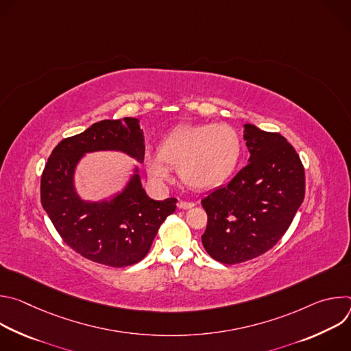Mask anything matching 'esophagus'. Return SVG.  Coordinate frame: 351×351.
I'll return each mask as SVG.
<instances>
[{
    "mask_svg": "<svg viewBox=\"0 0 351 351\" xmlns=\"http://www.w3.org/2000/svg\"><path fill=\"white\" fill-rule=\"evenodd\" d=\"M178 207H179L180 210H189V208L194 207V203H193V202H184V199H179Z\"/></svg>",
    "mask_w": 351,
    "mask_h": 351,
    "instance_id": "esophagus-1",
    "label": "esophagus"
}]
</instances>
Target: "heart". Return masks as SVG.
<instances>
[{
    "label": "heart",
    "instance_id": "b5f03b06",
    "mask_svg": "<svg viewBox=\"0 0 351 351\" xmlns=\"http://www.w3.org/2000/svg\"><path fill=\"white\" fill-rule=\"evenodd\" d=\"M160 156L145 154L144 167L156 180H168L176 168L182 180L194 189H213L234 171L240 153L239 133L225 123L182 125L160 143Z\"/></svg>",
    "mask_w": 351,
    "mask_h": 351
}]
</instances>
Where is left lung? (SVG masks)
<instances>
[{"label": "left lung", "instance_id": "1", "mask_svg": "<svg viewBox=\"0 0 351 351\" xmlns=\"http://www.w3.org/2000/svg\"><path fill=\"white\" fill-rule=\"evenodd\" d=\"M248 164L202 199L208 215L206 252L234 265L271 250L289 229L306 194V173L294 147L276 132L244 125Z\"/></svg>", "mask_w": 351, "mask_h": 351}]
</instances>
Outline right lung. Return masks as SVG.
Listing matches in <instances>:
<instances>
[{
  "mask_svg": "<svg viewBox=\"0 0 351 351\" xmlns=\"http://www.w3.org/2000/svg\"><path fill=\"white\" fill-rule=\"evenodd\" d=\"M97 149H121L143 162L144 138L137 119H106L61 140L41 173V206L73 252L98 264L123 268L147 256L160 226L175 213L178 199H152L134 175L111 202H82L73 190V169L84 153Z\"/></svg>",
  "mask_w": 351,
  "mask_h": 351,
  "instance_id": "right-lung-1",
  "label": "right lung"
}]
</instances>
